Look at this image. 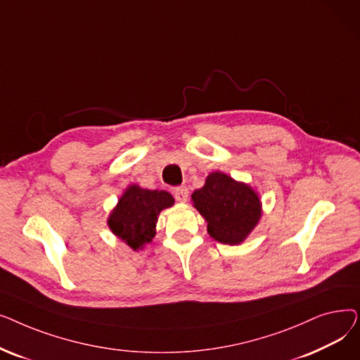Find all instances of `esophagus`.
I'll return each instance as SVG.
<instances>
[{
	"mask_svg": "<svg viewBox=\"0 0 360 360\" xmlns=\"http://www.w3.org/2000/svg\"><path fill=\"white\" fill-rule=\"evenodd\" d=\"M174 197L179 202H186L188 197H190V191H188L186 186H176L174 190Z\"/></svg>",
	"mask_w": 360,
	"mask_h": 360,
	"instance_id": "obj_1",
	"label": "esophagus"
}]
</instances>
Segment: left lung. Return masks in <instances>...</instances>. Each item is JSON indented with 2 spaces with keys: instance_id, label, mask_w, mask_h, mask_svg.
Here are the masks:
<instances>
[{
  "instance_id": "8db88e82",
  "label": "left lung",
  "mask_w": 360,
  "mask_h": 360,
  "mask_svg": "<svg viewBox=\"0 0 360 360\" xmlns=\"http://www.w3.org/2000/svg\"><path fill=\"white\" fill-rule=\"evenodd\" d=\"M195 209L207 220V231L226 245L240 243L261 217V202L251 186L213 172L201 190L191 195Z\"/></svg>"
}]
</instances>
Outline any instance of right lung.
I'll return each instance as SVG.
<instances>
[{
	"label": "right lung",
	"mask_w": 360,
	"mask_h": 360,
	"mask_svg": "<svg viewBox=\"0 0 360 360\" xmlns=\"http://www.w3.org/2000/svg\"><path fill=\"white\" fill-rule=\"evenodd\" d=\"M174 201V197L166 191H150L131 185L110 213L109 228L137 251L155 236L159 213L172 205Z\"/></svg>",
	"instance_id": "obj_1"
}]
</instances>
